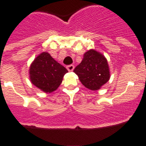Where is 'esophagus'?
Segmentation results:
<instances>
[{
  "mask_svg": "<svg viewBox=\"0 0 146 146\" xmlns=\"http://www.w3.org/2000/svg\"><path fill=\"white\" fill-rule=\"evenodd\" d=\"M74 68V66L73 65V64H70V65L67 66H66V69H68L69 72H72V71H73Z\"/></svg>",
  "mask_w": 146,
  "mask_h": 146,
  "instance_id": "obj_1",
  "label": "esophagus"
}]
</instances>
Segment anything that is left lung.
<instances>
[{"mask_svg": "<svg viewBox=\"0 0 146 146\" xmlns=\"http://www.w3.org/2000/svg\"><path fill=\"white\" fill-rule=\"evenodd\" d=\"M82 84L91 91H96L110 79L109 66L104 55L90 50L84 54L82 62L74 69Z\"/></svg>", "mask_w": 146, "mask_h": 146, "instance_id": "8db88e82", "label": "left lung"}]
</instances>
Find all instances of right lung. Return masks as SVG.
<instances>
[{
  "label": "right lung",
  "mask_w": 146,
  "mask_h": 146,
  "mask_svg": "<svg viewBox=\"0 0 146 146\" xmlns=\"http://www.w3.org/2000/svg\"><path fill=\"white\" fill-rule=\"evenodd\" d=\"M67 72L68 70L65 67L46 52L37 56L30 67L31 82L46 93L55 91Z\"/></svg>",
  "instance_id": "right-lung-1"
}]
</instances>
